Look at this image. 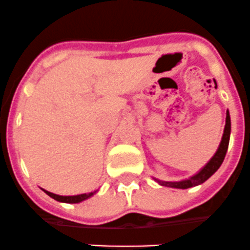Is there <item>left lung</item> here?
I'll use <instances>...</instances> for the list:
<instances>
[{
    "instance_id": "left-lung-1",
    "label": "left lung",
    "mask_w": 250,
    "mask_h": 250,
    "mask_svg": "<svg viewBox=\"0 0 250 250\" xmlns=\"http://www.w3.org/2000/svg\"><path fill=\"white\" fill-rule=\"evenodd\" d=\"M229 137H230V116H229V112L227 111L226 127H224V133L223 137H222V141H220L219 147H218L217 152H215L214 156L212 157V159H210V161H209L197 174L181 182H163L158 181V179H156V181L158 182L161 186L170 187V188H179V189H187V188H190V187H195L198 186V184L204 183L209 177H212V175L217 172L218 168H219L220 166H222V163H223L224 157H226L227 150H228Z\"/></svg>"
}]
</instances>
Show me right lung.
Masks as SVG:
<instances>
[{"label": "right lung", "mask_w": 250, "mask_h": 250, "mask_svg": "<svg viewBox=\"0 0 250 250\" xmlns=\"http://www.w3.org/2000/svg\"><path fill=\"white\" fill-rule=\"evenodd\" d=\"M96 192H97V190H94V192H91V193H87V194L84 193V194L64 195L63 197V195H58V194H55V193H51V192H47V190H44V193H46L47 195H49V197L53 198V199H56V201L62 202V203H80V202L88 199V198L92 197V195H93Z\"/></svg>", "instance_id": "add662e5"}]
</instances>
